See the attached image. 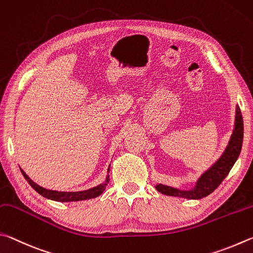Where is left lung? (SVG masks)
Returning <instances> with one entry per match:
<instances>
[{
  "label": "left lung",
  "instance_id": "obj_1",
  "mask_svg": "<svg viewBox=\"0 0 253 253\" xmlns=\"http://www.w3.org/2000/svg\"><path fill=\"white\" fill-rule=\"evenodd\" d=\"M243 142V120L240 108L236 106V117H234V126L232 134L230 136L227 148L224 149L221 157L212 165L209 169L206 170L199 176L194 187L189 190H182L171 185L158 183L156 189L159 192L170 197H179L190 200H198L209 196L219 187L221 182L229 174L230 170L240 156Z\"/></svg>",
  "mask_w": 253,
  "mask_h": 253
}]
</instances>
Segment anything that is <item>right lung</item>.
<instances>
[{
  "instance_id": "1",
  "label": "right lung",
  "mask_w": 253,
  "mask_h": 253,
  "mask_svg": "<svg viewBox=\"0 0 253 253\" xmlns=\"http://www.w3.org/2000/svg\"><path fill=\"white\" fill-rule=\"evenodd\" d=\"M21 169V168H20ZM109 171H110V166L108 168V175H106L105 180L103 182L100 183L96 187L90 188L87 190H83V191H56V190H50L45 189L35 183L32 179H30V176L25 173V172L21 169L22 174L28 181L29 184L32 187L35 191L39 194H41L42 197L48 199V200L57 201V202H75V201H82V200H88V199H93L101 196L102 193L106 188V185L109 183Z\"/></svg>"
}]
</instances>
